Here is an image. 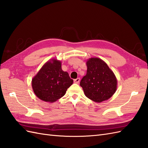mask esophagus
Here are the masks:
<instances>
[{
	"label": "esophagus",
	"instance_id": "obj_1",
	"mask_svg": "<svg viewBox=\"0 0 148 148\" xmlns=\"http://www.w3.org/2000/svg\"><path fill=\"white\" fill-rule=\"evenodd\" d=\"M79 81H80V78H77V79H74V82H75V83H79Z\"/></svg>",
	"mask_w": 148,
	"mask_h": 148
}]
</instances>
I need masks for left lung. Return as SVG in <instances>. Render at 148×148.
<instances>
[{
  "mask_svg": "<svg viewBox=\"0 0 148 148\" xmlns=\"http://www.w3.org/2000/svg\"><path fill=\"white\" fill-rule=\"evenodd\" d=\"M86 65V75L80 82L85 95L98 103L111 98L116 90L117 81L107 64L100 58H91Z\"/></svg>",
  "mask_w": 148,
  "mask_h": 148,
  "instance_id": "1",
  "label": "left lung"
}]
</instances>
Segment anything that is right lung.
I'll list each match as a JSON object with an SVG mask.
<instances>
[{"label":"right lung","instance_id":"add662e5","mask_svg":"<svg viewBox=\"0 0 148 148\" xmlns=\"http://www.w3.org/2000/svg\"><path fill=\"white\" fill-rule=\"evenodd\" d=\"M73 83L69 74L62 69L60 62L53 59L47 62L34 77L32 88L40 99L54 102L66 94Z\"/></svg>","mask_w":148,"mask_h":148}]
</instances>
